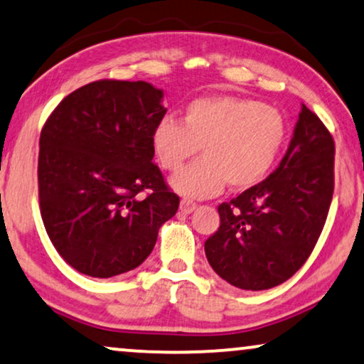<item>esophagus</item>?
<instances>
[{"mask_svg":"<svg viewBox=\"0 0 364 364\" xmlns=\"http://www.w3.org/2000/svg\"><path fill=\"white\" fill-rule=\"evenodd\" d=\"M180 209H181V213H184V214H191L194 209H196V203H193L191 199H181Z\"/></svg>","mask_w":364,"mask_h":364,"instance_id":"obj_1","label":"esophagus"}]
</instances>
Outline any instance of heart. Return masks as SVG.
<instances>
[{
	"label": "heart",
	"instance_id": "heart-1",
	"mask_svg": "<svg viewBox=\"0 0 364 364\" xmlns=\"http://www.w3.org/2000/svg\"><path fill=\"white\" fill-rule=\"evenodd\" d=\"M287 136L282 114L257 100L234 95L196 99L184 109L183 124L166 115L151 132L160 166L178 171L202 148L203 158L176 173L170 186L181 196H216L224 184L244 191L259 184L279 160Z\"/></svg>",
	"mask_w": 364,
	"mask_h": 364
}]
</instances>
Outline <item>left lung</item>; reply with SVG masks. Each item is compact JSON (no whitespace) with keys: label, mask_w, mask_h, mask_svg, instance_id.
<instances>
[{"label":"left lung","mask_w":364,"mask_h":364,"mask_svg":"<svg viewBox=\"0 0 364 364\" xmlns=\"http://www.w3.org/2000/svg\"><path fill=\"white\" fill-rule=\"evenodd\" d=\"M335 141L301 105L277 170L219 204L221 226L206 242L208 262L242 290H267L289 280L314 250L333 198Z\"/></svg>","instance_id":"left-lung-1"}]
</instances>
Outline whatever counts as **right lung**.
I'll return each instance as SVG.
<instances>
[{
  "mask_svg": "<svg viewBox=\"0 0 364 364\" xmlns=\"http://www.w3.org/2000/svg\"><path fill=\"white\" fill-rule=\"evenodd\" d=\"M163 90L143 80H97L69 94L39 138V206L50 242L97 279L136 269L180 206L153 163ZM151 189L146 198L139 193Z\"/></svg>",
  "mask_w": 364,
  "mask_h": 364,
  "instance_id": "right-lung-1",
  "label": "right lung"
}]
</instances>
